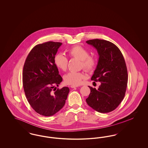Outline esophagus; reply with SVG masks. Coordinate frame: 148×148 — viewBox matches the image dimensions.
Segmentation results:
<instances>
[{
	"mask_svg": "<svg viewBox=\"0 0 148 148\" xmlns=\"http://www.w3.org/2000/svg\"><path fill=\"white\" fill-rule=\"evenodd\" d=\"M71 88H75L77 87V86H75V85H71Z\"/></svg>",
	"mask_w": 148,
	"mask_h": 148,
	"instance_id": "34e87169",
	"label": "esophagus"
}]
</instances>
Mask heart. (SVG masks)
<instances>
[{"mask_svg":"<svg viewBox=\"0 0 148 148\" xmlns=\"http://www.w3.org/2000/svg\"><path fill=\"white\" fill-rule=\"evenodd\" d=\"M69 56L77 58L80 60V67L87 72H92L97 66V62L93 56H89V52L83 47L75 45L68 50ZM69 60L68 57L63 53L56 54L54 58V63L56 67L62 71L67 69ZM85 75L82 72L71 71L65 74L64 81L65 84L77 86L81 84L84 79Z\"/></svg>","mask_w":148,"mask_h":148,"instance_id":"1","label":"heart"}]
</instances>
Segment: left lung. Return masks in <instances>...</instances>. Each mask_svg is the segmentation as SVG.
Instances as JSON below:
<instances>
[{"mask_svg":"<svg viewBox=\"0 0 148 148\" xmlns=\"http://www.w3.org/2000/svg\"><path fill=\"white\" fill-rule=\"evenodd\" d=\"M98 53L99 58L92 80L101 83L98 89L89 86L86 101L99 113L112 112L124 98L127 83V65L119 49L112 42L98 39L86 41Z\"/></svg>","mask_w":148,"mask_h":148,"instance_id":"8db88e82","label":"left lung"}]
</instances>
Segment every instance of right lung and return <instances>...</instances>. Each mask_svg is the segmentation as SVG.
I'll return each mask as SVG.
<instances>
[{"instance_id": "1", "label": "right lung", "mask_w": 148, "mask_h": 148, "mask_svg": "<svg viewBox=\"0 0 148 148\" xmlns=\"http://www.w3.org/2000/svg\"><path fill=\"white\" fill-rule=\"evenodd\" d=\"M62 44L48 42L35 45L23 67V84L26 98L35 112L45 116L59 112L65 105L69 92L68 87L60 89L55 87L63 80L54 63Z\"/></svg>"}]
</instances>
